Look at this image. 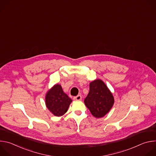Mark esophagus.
Segmentation results:
<instances>
[{"instance_id": "obj_1", "label": "esophagus", "mask_w": 156, "mask_h": 156, "mask_svg": "<svg viewBox=\"0 0 156 156\" xmlns=\"http://www.w3.org/2000/svg\"><path fill=\"white\" fill-rule=\"evenodd\" d=\"M73 99L75 100V101H80V100L81 99V95H78V96L74 97Z\"/></svg>"}]
</instances>
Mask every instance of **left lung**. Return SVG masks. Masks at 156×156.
I'll use <instances>...</instances> for the list:
<instances>
[{"instance_id":"obj_1","label":"left lung","mask_w":156,"mask_h":156,"mask_svg":"<svg viewBox=\"0 0 156 156\" xmlns=\"http://www.w3.org/2000/svg\"><path fill=\"white\" fill-rule=\"evenodd\" d=\"M84 102L94 117L101 118L112 107L114 99L105 83L96 80L90 83V92Z\"/></svg>"}]
</instances>
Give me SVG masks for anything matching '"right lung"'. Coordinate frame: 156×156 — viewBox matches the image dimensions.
I'll return each instance as SVG.
<instances>
[{"instance_id": "right-lung-1", "label": "right lung", "mask_w": 156, "mask_h": 156, "mask_svg": "<svg viewBox=\"0 0 156 156\" xmlns=\"http://www.w3.org/2000/svg\"><path fill=\"white\" fill-rule=\"evenodd\" d=\"M72 100L63 93L62 86L55 84L48 92L46 104L48 109L55 116L60 117L67 111Z\"/></svg>"}]
</instances>
